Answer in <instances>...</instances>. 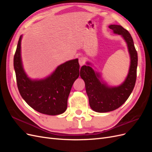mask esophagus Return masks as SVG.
Instances as JSON below:
<instances>
[{"mask_svg": "<svg viewBox=\"0 0 152 152\" xmlns=\"http://www.w3.org/2000/svg\"><path fill=\"white\" fill-rule=\"evenodd\" d=\"M79 64H80V66L83 65L84 64V63H85V61H84V58H82V57H79Z\"/></svg>", "mask_w": 152, "mask_h": 152, "instance_id": "1", "label": "esophagus"}]
</instances>
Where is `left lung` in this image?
Wrapping results in <instances>:
<instances>
[{
  "instance_id": "8db88e82",
  "label": "left lung",
  "mask_w": 152,
  "mask_h": 152,
  "mask_svg": "<svg viewBox=\"0 0 152 152\" xmlns=\"http://www.w3.org/2000/svg\"><path fill=\"white\" fill-rule=\"evenodd\" d=\"M108 27L125 40L130 56V66L125 80L117 86H109L103 79L102 73L93 68L91 63L87 62L86 65L81 67L80 75L85 82L90 107L99 113L111 112L122 106L131 95L136 80L137 54L131 34L121 25H110Z\"/></svg>"
}]
</instances>
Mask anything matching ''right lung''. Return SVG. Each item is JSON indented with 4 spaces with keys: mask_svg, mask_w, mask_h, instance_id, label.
Returning <instances> with one entry per match:
<instances>
[{
    "mask_svg": "<svg viewBox=\"0 0 152 152\" xmlns=\"http://www.w3.org/2000/svg\"><path fill=\"white\" fill-rule=\"evenodd\" d=\"M20 37L14 56V68L18 88L26 103L39 113L57 115L66 111L67 101L72 87L79 77L78 59H72L57 66L48 77L32 79L26 73L21 59Z\"/></svg>",
    "mask_w": 152,
    "mask_h": 152,
    "instance_id": "1",
    "label": "right lung"
}]
</instances>
